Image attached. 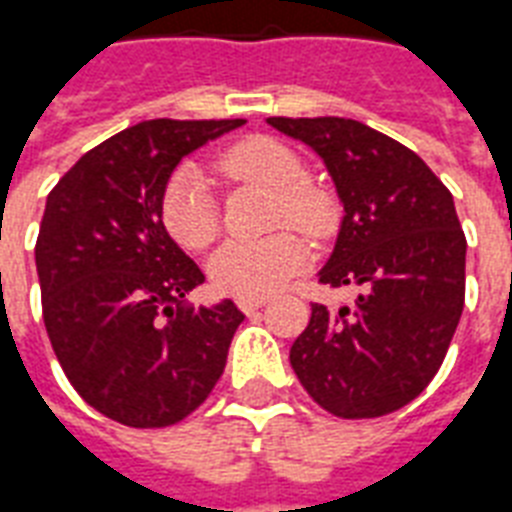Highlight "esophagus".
I'll use <instances>...</instances> for the list:
<instances>
[{
	"mask_svg": "<svg viewBox=\"0 0 512 512\" xmlns=\"http://www.w3.org/2000/svg\"><path fill=\"white\" fill-rule=\"evenodd\" d=\"M237 307H240L245 315H253V312L264 307V299H240V301H237Z\"/></svg>",
	"mask_w": 512,
	"mask_h": 512,
	"instance_id": "obj_1",
	"label": "esophagus"
}]
</instances>
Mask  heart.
Here are the masks:
<instances>
[{
	"label": "heart",
	"mask_w": 512,
	"mask_h": 512,
	"mask_svg": "<svg viewBox=\"0 0 512 512\" xmlns=\"http://www.w3.org/2000/svg\"><path fill=\"white\" fill-rule=\"evenodd\" d=\"M219 173L235 181H259L277 192V221L307 235L328 229L323 194L307 186V165L299 154L275 138H245L229 146L216 162ZM162 224L186 251H200L219 235V205L200 168L184 165L162 192ZM310 261V248L293 232H277L264 240H229L213 253L211 283L235 299H264L283 288Z\"/></svg>",
	"instance_id": "obj_1"
}]
</instances>
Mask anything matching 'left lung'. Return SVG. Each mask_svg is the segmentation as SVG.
I'll return each instance as SVG.
<instances>
[{
    "instance_id": "8db88e82",
    "label": "left lung",
    "mask_w": 512,
    "mask_h": 512,
    "mask_svg": "<svg viewBox=\"0 0 512 512\" xmlns=\"http://www.w3.org/2000/svg\"><path fill=\"white\" fill-rule=\"evenodd\" d=\"M326 162L344 219L320 283L358 299L312 318L291 366L328 414L374 419L417 398L438 374L465 307V232L454 197L422 157L344 117H269Z\"/></svg>"
}]
</instances>
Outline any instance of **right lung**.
Returning <instances> with one entry per match:
<instances>
[{"label": "right lung", "instance_id": "1", "mask_svg": "<svg viewBox=\"0 0 512 512\" xmlns=\"http://www.w3.org/2000/svg\"><path fill=\"white\" fill-rule=\"evenodd\" d=\"M245 120H146L106 138L47 194L37 275L63 374L128 427H168L211 395L245 315L189 307L205 280L162 224V192L186 154Z\"/></svg>", "mask_w": 512, "mask_h": 512}]
</instances>
